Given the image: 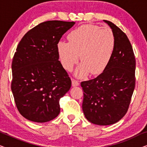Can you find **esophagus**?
I'll return each instance as SVG.
<instances>
[{"label": "esophagus", "instance_id": "obj_1", "mask_svg": "<svg viewBox=\"0 0 147 147\" xmlns=\"http://www.w3.org/2000/svg\"><path fill=\"white\" fill-rule=\"evenodd\" d=\"M71 83H72V86H78L80 85L79 81H78V80H74V79L71 80Z\"/></svg>", "mask_w": 147, "mask_h": 147}]
</instances>
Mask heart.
Wrapping results in <instances>:
<instances>
[{
	"mask_svg": "<svg viewBox=\"0 0 147 147\" xmlns=\"http://www.w3.org/2000/svg\"><path fill=\"white\" fill-rule=\"evenodd\" d=\"M69 42L60 41L57 52L62 65L71 71L80 56L82 63L78 66L76 75L84 78L91 73L98 75L109 64L115 49L116 40L109 27L85 25L72 31L68 35Z\"/></svg>",
	"mask_w": 147,
	"mask_h": 147,
	"instance_id": "obj_1",
	"label": "heart"
}]
</instances>
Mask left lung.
<instances>
[{
	"label": "left lung",
	"instance_id": "left-lung-1",
	"mask_svg": "<svg viewBox=\"0 0 147 147\" xmlns=\"http://www.w3.org/2000/svg\"><path fill=\"white\" fill-rule=\"evenodd\" d=\"M115 49L106 69L97 78L82 82V109L88 121L97 125H110L125 115L135 87L134 54L127 36L112 22Z\"/></svg>",
	"mask_w": 147,
	"mask_h": 147
}]
</instances>
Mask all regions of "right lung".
<instances>
[{
    "mask_svg": "<svg viewBox=\"0 0 147 147\" xmlns=\"http://www.w3.org/2000/svg\"><path fill=\"white\" fill-rule=\"evenodd\" d=\"M75 22L48 21L29 30L18 45L12 62L11 90L19 113L46 122L60 112L59 100L71 81L59 61L57 43Z\"/></svg>",
    "mask_w": 147,
    "mask_h": 147,
    "instance_id": "add662e5",
    "label": "right lung"
}]
</instances>
